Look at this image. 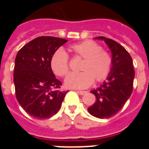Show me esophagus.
Listing matches in <instances>:
<instances>
[{
    "label": "esophagus",
    "mask_w": 149,
    "mask_h": 149,
    "mask_svg": "<svg viewBox=\"0 0 149 149\" xmlns=\"http://www.w3.org/2000/svg\"><path fill=\"white\" fill-rule=\"evenodd\" d=\"M77 93L80 94V95H84V94L87 93V92H86V91H77Z\"/></svg>",
    "instance_id": "34e87169"
}]
</instances>
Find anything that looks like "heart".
<instances>
[{"mask_svg": "<svg viewBox=\"0 0 149 149\" xmlns=\"http://www.w3.org/2000/svg\"><path fill=\"white\" fill-rule=\"evenodd\" d=\"M68 51L73 58L82 60L79 73L71 74L65 79L66 87L85 88L95 82H102L109 75L112 67V57L109 52L102 49L98 43L85 40L72 45ZM50 68L52 72L60 77L69 73V61L67 53L57 49L50 59Z\"/></svg>", "mask_w": 149, "mask_h": 149, "instance_id": "heart-1", "label": "heart"}]
</instances>
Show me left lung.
<instances>
[{
	"label": "left lung",
	"mask_w": 149,
	"mask_h": 149,
	"mask_svg": "<svg viewBox=\"0 0 149 149\" xmlns=\"http://www.w3.org/2000/svg\"><path fill=\"white\" fill-rule=\"evenodd\" d=\"M97 39L104 40L109 47L112 67L107 81L91 91L97 100L88 108V111L97 118H110L121 109L131 96L135 71L131 56L121 45L104 37H97Z\"/></svg>",
	"instance_id": "left-lung-1"
}]
</instances>
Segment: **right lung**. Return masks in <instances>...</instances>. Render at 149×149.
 <instances>
[{"instance_id": "1", "label": "right lung", "mask_w": 149, "mask_h": 149, "mask_svg": "<svg viewBox=\"0 0 149 149\" xmlns=\"http://www.w3.org/2000/svg\"><path fill=\"white\" fill-rule=\"evenodd\" d=\"M68 41L54 37H39L23 46L15 59L13 81L16 97L22 109L36 119L57 113L67 92L50 68V59Z\"/></svg>"}]
</instances>
